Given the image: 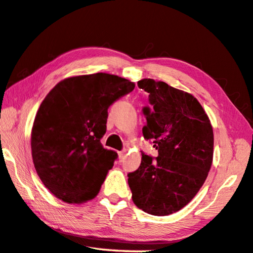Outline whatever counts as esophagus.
Returning <instances> with one entry per match:
<instances>
[{
  "label": "esophagus",
  "instance_id": "34e87169",
  "mask_svg": "<svg viewBox=\"0 0 253 253\" xmlns=\"http://www.w3.org/2000/svg\"><path fill=\"white\" fill-rule=\"evenodd\" d=\"M125 156H126V150L118 151V157H119V160H123L124 158H125Z\"/></svg>",
  "mask_w": 253,
  "mask_h": 253
}]
</instances>
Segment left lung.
Wrapping results in <instances>:
<instances>
[{
	"mask_svg": "<svg viewBox=\"0 0 253 253\" xmlns=\"http://www.w3.org/2000/svg\"><path fill=\"white\" fill-rule=\"evenodd\" d=\"M149 94L142 135L153 139L156 160L141 153L136 171L128 173L132 201L145 212L168 215L188 205L203 187L213 158V130L208 115L191 94L165 82L144 79Z\"/></svg>",
	"mask_w": 253,
	"mask_h": 253,
	"instance_id": "obj_1",
	"label": "left lung"
}]
</instances>
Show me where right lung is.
Listing matches in <instances>:
<instances>
[{
	"mask_svg": "<svg viewBox=\"0 0 253 253\" xmlns=\"http://www.w3.org/2000/svg\"><path fill=\"white\" fill-rule=\"evenodd\" d=\"M134 88L123 77L96 73L63 80L44 98L32 128V157L56 198L83 204L97 196L117 158L100 142L108 107Z\"/></svg>",
	"mask_w": 253,
	"mask_h": 253,
	"instance_id": "right-lung-1",
	"label": "right lung"
}]
</instances>
